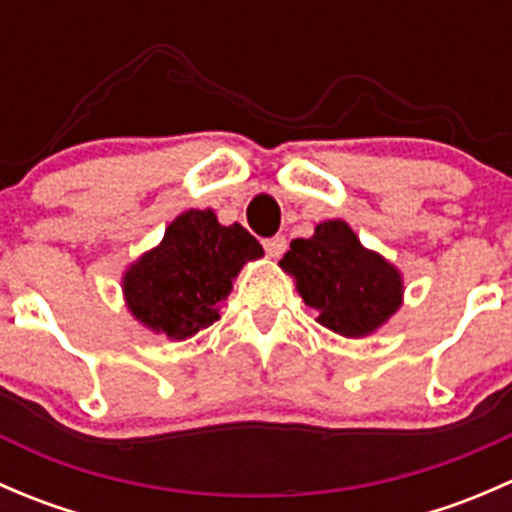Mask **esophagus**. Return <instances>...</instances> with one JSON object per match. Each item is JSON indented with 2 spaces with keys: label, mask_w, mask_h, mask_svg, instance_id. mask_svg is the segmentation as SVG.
Here are the masks:
<instances>
[{
  "label": "esophagus",
  "mask_w": 512,
  "mask_h": 512,
  "mask_svg": "<svg viewBox=\"0 0 512 512\" xmlns=\"http://www.w3.org/2000/svg\"><path fill=\"white\" fill-rule=\"evenodd\" d=\"M287 250V240L285 237H270V240H265V252L267 257H272V260H277V257H282V252Z\"/></svg>",
  "instance_id": "obj_1"
}]
</instances>
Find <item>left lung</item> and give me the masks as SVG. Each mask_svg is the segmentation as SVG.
Returning a JSON list of instances; mask_svg holds the SVG:
<instances>
[{
	"instance_id": "obj_1",
	"label": "left lung",
	"mask_w": 512,
	"mask_h": 512,
	"mask_svg": "<svg viewBox=\"0 0 512 512\" xmlns=\"http://www.w3.org/2000/svg\"><path fill=\"white\" fill-rule=\"evenodd\" d=\"M317 322L347 339L384 327L404 304V275L394 262L361 245L347 220H324L297 237L280 260Z\"/></svg>"
}]
</instances>
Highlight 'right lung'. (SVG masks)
I'll return each instance as SVG.
<instances>
[{
  "instance_id": "obj_1",
  "label": "right lung",
  "mask_w": 512,
  "mask_h": 512,
  "mask_svg": "<svg viewBox=\"0 0 512 512\" xmlns=\"http://www.w3.org/2000/svg\"><path fill=\"white\" fill-rule=\"evenodd\" d=\"M265 255L240 223L220 225L213 210H185L163 240L126 267L123 299L138 324L183 342L220 319V302L242 267Z\"/></svg>"
}]
</instances>
